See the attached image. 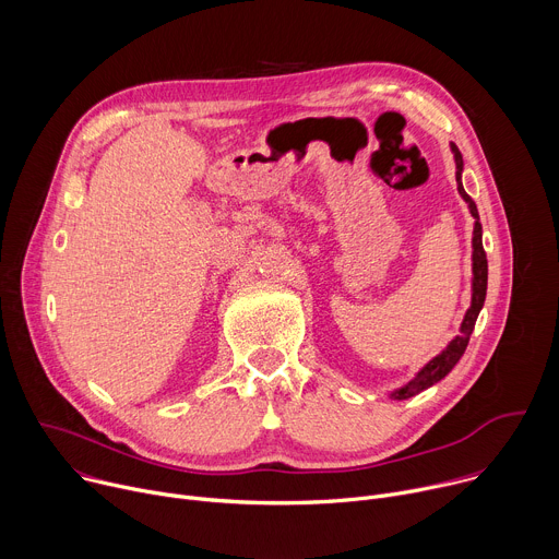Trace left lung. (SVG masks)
<instances>
[{
	"instance_id": "obj_1",
	"label": "left lung",
	"mask_w": 559,
	"mask_h": 559,
	"mask_svg": "<svg viewBox=\"0 0 559 559\" xmlns=\"http://www.w3.org/2000/svg\"><path fill=\"white\" fill-rule=\"evenodd\" d=\"M451 152L455 156V181H457V192L460 197L468 203V212L471 216L475 218V225H473V283H471V307L466 309L464 313V321L460 325V336H455L447 349L442 354H438L436 358H431L418 373L414 380H409L407 384H403L401 389H393L391 391V397H395V401H405V397H412L425 389H429L431 384H436L438 380H442L453 367L455 362L462 358L466 345H468V338L473 334V328H475V321H477V313H480L483 305H485V298H487V276H489V265H487V254H485V248H483V225H480V214H477V207L473 203V199L464 192L462 188V154L457 150L455 143H451Z\"/></svg>"
}]
</instances>
